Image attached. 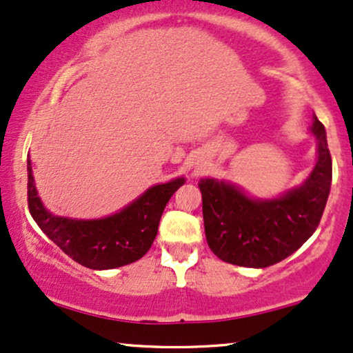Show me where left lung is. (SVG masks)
Instances as JSON below:
<instances>
[{"mask_svg": "<svg viewBox=\"0 0 353 353\" xmlns=\"http://www.w3.org/2000/svg\"><path fill=\"white\" fill-rule=\"evenodd\" d=\"M309 131L317 139L314 169L303 184L278 197H252L223 179L199 182L205 239L220 260L266 268L294 253L316 232L332 184V159L324 125L314 118Z\"/></svg>", "mask_w": 353, "mask_h": 353, "instance_id": "8db88e82", "label": "left lung"}]
</instances>
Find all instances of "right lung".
<instances>
[{"instance_id":"1","label":"right lung","mask_w":353,"mask_h":353,"mask_svg":"<svg viewBox=\"0 0 353 353\" xmlns=\"http://www.w3.org/2000/svg\"><path fill=\"white\" fill-rule=\"evenodd\" d=\"M184 177L156 184L103 219H70L54 215L42 203L28 159V203L39 228L63 253L90 270H113L143 258L158 235L161 215Z\"/></svg>"}]
</instances>
